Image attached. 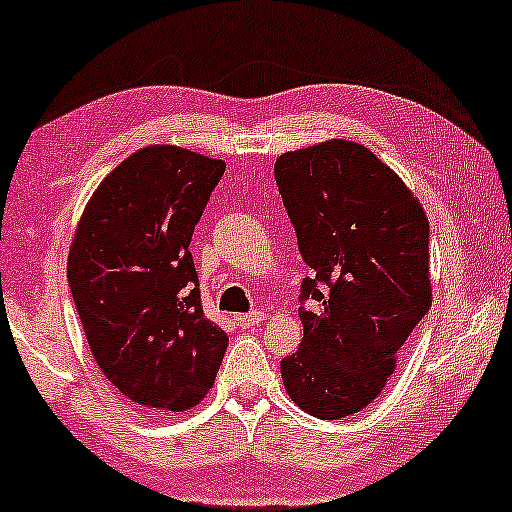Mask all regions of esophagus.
Segmentation results:
<instances>
[{
    "instance_id": "1",
    "label": "esophagus",
    "mask_w": 512,
    "mask_h": 512,
    "mask_svg": "<svg viewBox=\"0 0 512 512\" xmlns=\"http://www.w3.org/2000/svg\"><path fill=\"white\" fill-rule=\"evenodd\" d=\"M265 321V314L263 312H249V314H240L237 317V324H240L242 328H254V326H261Z\"/></svg>"
}]
</instances>
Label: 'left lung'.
Here are the masks:
<instances>
[{
	"label": "left lung",
	"mask_w": 512,
	"mask_h": 512,
	"mask_svg": "<svg viewBox=\"0 0 512 512\" xmlns=\"http://www.w3.org/2000/svg\"><path fill=\"white\" fill-rule=\"evenodd\" d=\"M275 179L303 261V342L282 361L291 401L340 419L375 401L431 307L429 219L373 151L347 139L282 153Z\"/></svg>",
	"instance_id": "1"
}]
</instances>
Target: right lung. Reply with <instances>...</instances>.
Segmentation results:
<instances>
[{"label":"right lung","mask_w":512,"mask_h":512,"mask_svg":"<svg viewBox=\"0 0 512 512\" xmlns=\"http://www.w3.org/2000/svg\"><path fill=\"white\" fill-rule=\"evenodd\" d=\"M223 172V160L146 146L102 179L76 226L67 279L83 333L104 377L139 408L191 410L226 354L188 251Z\"/></svg>","instance_id":"right-lung-1"}]
</instances>
